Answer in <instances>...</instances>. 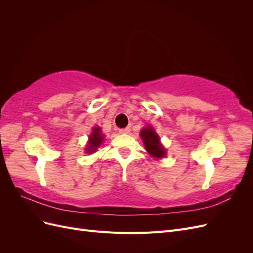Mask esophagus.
<instances>
[{
	"mask_svg": "<svg viewBox=\"0 0 253 253\" xmlns=\"http://www.w3.org/2000/svg\"><path fill=\"white\" fill-rule=\"evenodd\" d=\"M129 132H131V128H129V127L120 128V129H119V133H120V134H128Z\"/></svg>",
	"mask_w": 253,
	"mask_h": 253,
	"instance_id": "esophagus-1",
	"label": "esophagus"
}]
</instances>
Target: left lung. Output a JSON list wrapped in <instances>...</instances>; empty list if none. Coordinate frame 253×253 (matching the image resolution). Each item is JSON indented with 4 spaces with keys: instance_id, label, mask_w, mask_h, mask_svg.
<instances>
[{
    "instance_id": "1",
    "label": "left lung",
    "mask_w": 253,
    "mask_h": 253,
    "mask_svg": "<svg viewBox=\"0 0 253 253\" xmlns=\"http://www.w3.org/2000/svg\"><path fill=\"white\" fill-rule=\"evenodd\" d=\"M140 137L143 141L145 150L148 151L149 154L154 158H163L166 156V149L160 143L159 136L156 134L155 129L151 126L144 127L140 131Z\"/></svg>"
}]
</instances>
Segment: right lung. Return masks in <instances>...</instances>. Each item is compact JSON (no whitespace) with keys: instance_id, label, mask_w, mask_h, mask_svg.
<instances>
[{"instance_id":"right-lung-1","label":"right lung","mask_w":253,"mask_h":253,"mask_svg":"<svg viewBox=\"0 0 253 253\" xmlns=\"http://www.w3.org/2000/svg\"><path fill=\"white\" fill-rule=\"evenodd\" d=\"M104 140V135L101 132V128L99 126H95L88 136L87 148L85 149L86 153H94L97 149L100 147V144Z\"/></svg>"}]
</instances>
